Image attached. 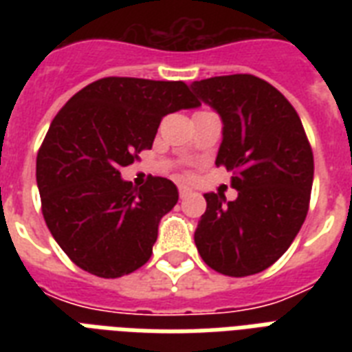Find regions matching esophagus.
<instances>
[{
	"mask_svg": "<svg viewBox=\"0 0 352 352\" xmlns=\"http://www.w3.org/2000/svg\"><path fill=\"white\" fill-rule=\"evenodd\" d=\"M190 193H192V188L190 186H186V184H181V186H179V195H181V199L188 197Z\"/></svg>",
	"mask_w": 352,
	"mask_h": 352,
	"instance_id": "34e87169",
	"label": "esophagus"
}]
</instances>
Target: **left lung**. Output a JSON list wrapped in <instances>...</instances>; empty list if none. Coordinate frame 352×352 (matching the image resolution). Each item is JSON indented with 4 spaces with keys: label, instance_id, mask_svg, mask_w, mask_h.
Here are the masks:
<instances>
[{
    "label": "left lung",
    "instance_id": "8db88e82",
    "mask_svg": "<svg viewBox=\"0 0 352 352\" xmlns=\"http://www.w3.org/2000/svg\"><path fill=\"white\" fill-rule=\"evenodd\" d=\"M223 122L215 164L232 171L235 201L204 193L195 245L217 272L243 278L283 256L307 217L314 179L311 144L298 113L274 85L252 74L193 82Z\"/></svg>",
    "mask_w": 352,
    "mask_h": 352
}]
</instances>
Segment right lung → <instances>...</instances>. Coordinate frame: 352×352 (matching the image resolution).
Masks as SVG:
<instances>
[{
  "label": "right lung",
  "instance_id": "obj_1",
  "mask_svg": "<svg viewBox=\"0 0 352 352\" xmlns=\"http://www.w3.org/2000/svg\"><path fill=\"white\" fill-rule=\"evenodd\" d=\"M199 106L184 82L109 76L60 109L38 151L36 182L43 219L74 265L120 278L148 263L179 192L164 177L133 186L120 168L151 149L162 117Z\"/></svg>",
  "mask_w": 352,
  "mask_h": 352
}]
</instances>
